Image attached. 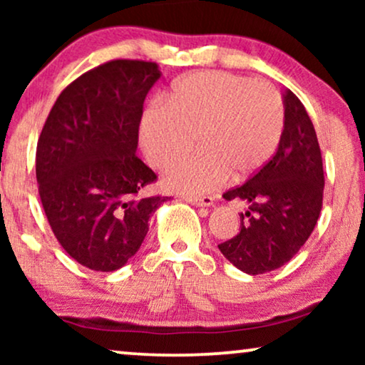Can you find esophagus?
<instances>
[{
    "mask_svg": "<svg viewBox=\"0 0 365 365\" xmlns=\"http://www.w3.org/2000/svg\"><path fill=\"white\" fill-rule=\"evenodd\" d=\"M182 199L189 204H192V206H197V207H209L212 206L214 199L211 196H202V197H196V196H182Z\"/></svg>",
    "mask_w": 365,
    "mask_h": 365,
    "instance_id": "obj_1",
    "label": "esophagus"
}]
</instances>
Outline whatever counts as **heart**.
Returning a JSON list of instances; mask_svg holds the SVG:
<instances>
[{"mask_svg": "<svg viewBox=\"0 0 365 365\" xmlns=\"http://www.w3.org/2000/svg\"><path fill=\"white\" fill-rule=\"evenodd\" d=\"M284 103L272 84L226 71L189 74L174 84L169 106L153 104L141 121L149 164L168 168L196 144L201 153L169 169L164 184L202 194L231 176H254L271 161L284 133Z\"/></svg>", "mask_w": 365, "mask_h": 365, "instance_id": "b5f03b06", "label": "heart"}]
</instances>
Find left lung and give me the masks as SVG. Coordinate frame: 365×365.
Here are the masks:
<instances>
[{"mask_svg": "<svg viewBox=\"0 0 365 365\" xmlns=\"http://www.w3.org/2000/svg\"><path fill=\"white\" fill-rule=\"evenodd\" d=\"M284 133L277 151L261 171L222 194L241 199L236 236L219 251L242 272H271L296 256L316 227L324 197L322 154L311 118L292 91L284 94Z\"/></svg>", "mask_w": 365, "mask_h": 365, "instance_id": "obj_1", "label": "left lung"}]
</instances>
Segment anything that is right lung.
I'll use <instances>...</instances> for the list:
<instances>
[{
    "mask_svg": "<svg viewBox=\"0 0 365 365\" xmlns=\"http://www.w3.org/2000/svg\"><path fill=\"white\" fill-rule=\"evenodd\" d=\"M159 78L153 61L99 64L63 89L39 134L44 214L64 251L93 271L123 267L168 199L139 196L158 176L136 156L144 99Z\"/></svg>",
    "mask_w": 365,
    "mask_h": 365,
    "instance_id": "obj_1",
    "label": "right lung"
}]
</instances>
